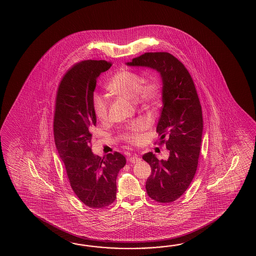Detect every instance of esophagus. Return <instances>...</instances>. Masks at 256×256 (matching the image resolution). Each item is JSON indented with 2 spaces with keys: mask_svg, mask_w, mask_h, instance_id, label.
Here are the masks:
<instances>
[{
  "mask_svg": "<svg viewBox=\"0 0 256 256\" xmlns=\"http://www.w3.org/2000/svg\"><path fill=\"white\" fill-rule=\"evenodd\" d=\"M129 161H130V163H137V162L141 161V158H139V156H132L129 158Z\"/></svg>",
  "mask_w": 256,
  "mask_h": 256,
  "instance_id": "obj_1",
  "label": "esophagus"
}]
</instances>
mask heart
I'll return each mask as SVG.
<instances>
[{"instance_id": "1", "label": "heart", "mask_w": 256, "mask_h": 256, "mask_svg": "<svg viewBox=\"0 0 256 256\" xmlns=\"http://www.w3.org/2000/svg\"><path fill=\"white\" fill-rule=\"evenodd\" d=\"M109 92L128 100H136L137 104L152 105L156 102L160 95V86L156 80H146L134 71H118L115 74L109 85L107 86ZM93 110L96 117L100 120H106L108 118V100L107 98L95 94L92 98ZM147 128L146 120L134 122L122 132L126 141L139 144L142 140V132Z\"/></svg>"}]
</instances>
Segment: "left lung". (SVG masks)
<instances>
[{"label": "left lung", "instance_id": "8db88e82", "mask_svg": "<svg viewBox=\"0 0 256 256\" xmlns=\"http://www.w3.org/2000/svg\"><path fill=\"white\" fill-rule=\"evenodd\" d=\"M126 65L150 68L161 76L163 106L156 132L169 158L158 160L152 152L142 156L152 169L146 188L156 202H174L190 185L200 158L203 119L196 88L185 66L166 52L144 53Z\"/></svg>", "mask_w": 256, "mask_h": 256}]
</instances>
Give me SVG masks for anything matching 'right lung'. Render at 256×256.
<instances>
[{
  "label": "right lung",
  "instance_id": "add662e5",
  "mask_svg": "<svg viewBox=\"0 0 256 256\" xmlns=\"http://www.w3.org/2000/svg\"><path fill=\"white\" fill-rule=\"evenodd\" d=\"M112 66L105 60H85L60 82L54 116V144L71 188L86 206L105 208L116 198V180L126 164L122 154L100 158L90 148L97 119L92 98L98 76Z\"/></svg>",
  "mask_w": 256,
  "mask_h": 256
}]
</instances>
